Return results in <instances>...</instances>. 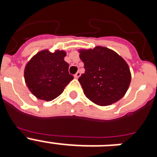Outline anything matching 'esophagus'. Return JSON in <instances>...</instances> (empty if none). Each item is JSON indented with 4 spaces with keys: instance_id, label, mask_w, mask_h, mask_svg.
Instances as JSON below:
<instances>
[{
    "instance_id": "obj_1",
    "label": "esophagus",
    "mask_w": 157,
    "mask_h": 157,
    "mask_svg": "<svg viewBox=\"0 0 157 157\" xmlns=\"http://www.w3.org/2000/svg\"><path fill=\"white\" fill-rule=\"evenodd\" d=\"M80 75H81V73H80L79 71H78L74 76H75V78H78L80 77Z\"/></svg>"
}]
</instances>
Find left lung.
<instances>
[{
    "label": "left lung",
    "mask_w": 157,
    "mask_h": 157,
    "mask_svg": "<svg viewBox=\"0 0 157 157\" xmlns=\"http://www.w3.org/2000/svg\"><path fill=\"white\" fill-rule=\"evenodd\" d=\"M86 71L78 78L84 94L100 106H108L125 95L131 81L130 67L117 52L103 46L81 48Z\"/></svg>",
    "instance_id": "obj_1"
}]
</instances>
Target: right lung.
I'll return each mask as SVG.
<instances>
[{
    "label": "right lung",
    "mask_w": 157,
    "mask_h": 157,
    "mask_svg": "<svg viewBox=\"0 0 157 157\" xmlns=\"http://www.w3.org/2000/svg\"><path fill=\"white\" fill-rule=\"evenodd\" d=\"M67 52L44 49L35 54L26 64L24 79L32 94L37 99L50 101L63 93L74 77L69 74V64L64 60Z\"/></svg>",
    "instance_id": "1"
}]
</instances>
